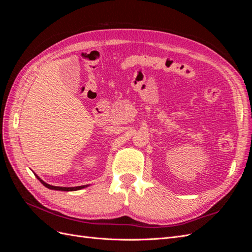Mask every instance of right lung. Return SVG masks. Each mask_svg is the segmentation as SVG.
Returning <instances> with one entry per match:
<instances>
[{
    "instance_id": "add662e5",
    "label": "right lung",
    "mask_w": 252,
    "mask_h": 252,
    "mask_svg": "<svg viewBox=\"0 0 252 252\" xmlns=\"http://www.w3.org/2000/svg\"><path fill=\"white\" fill-rule=\"evenodd\" d=\"M37 179H39V181L42 183V184L47 187L49 189H52V190H61V191H74V190H80L82 188H85L87 187V185H84V186H77V187H58V186H51L49 184H47V183H45L44 181H42L39 177H36Z\"/></svg>"
}]
</instances>
